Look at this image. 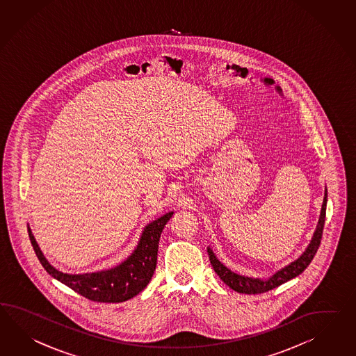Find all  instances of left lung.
<instances>
[{
    "instance_id": "left-lung-1",
    "label": "left lung",
    "mask_w": 356,
    "mask_h": 356,
    "mask_svg": "<svg viewBox=\"0 0 356 356\" xmlns=\"http://www.w3.org/2000/svg\"><path fill=\"white\" fill-rule=\"evenodd\" d=\"M325 209H327V189L324 193V200L321 206V217L318 221L316 229L312 235V242L307 245L306 251L297 259V260L291 262L288 266L277 271L273 277L269 279H260V277H244L239 275L234 271L227 269L225 265H222L220 261L217 260L215 253L211 248H207L209 252V261L211 265L215 270L217 275L225 283L226 286H230L233 291L238 293H245V295H257V293H264L271 291L274 288L286 283L288 280L300 275L312 262L315 253L318 251L321 245V234H323V227L325 222Z\"/></svg>"
}]
</instances>
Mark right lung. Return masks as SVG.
<instances>
[{
  "label": "right lung",
  "instance_id": "obj_1",
  "mask_svg": "<svg viewBox=\"0 0 356 356\" xmlns=\"http://www.w3.org/2000/svg\"><path fill=\"white\" fill-rule=\"evenodd\" d=\"M172 215L174 212H168L156 218V221L147 224L135 251L118 266L87 274H65L55 269L46 260L29 227L28 233L38 260L51 277L91 301L114 304L135 297L150 282L156 270L159 238L167 221Z\"/></svg>",
  "mask_w": 356,
  "mask_h": 356
}]
</instances>
